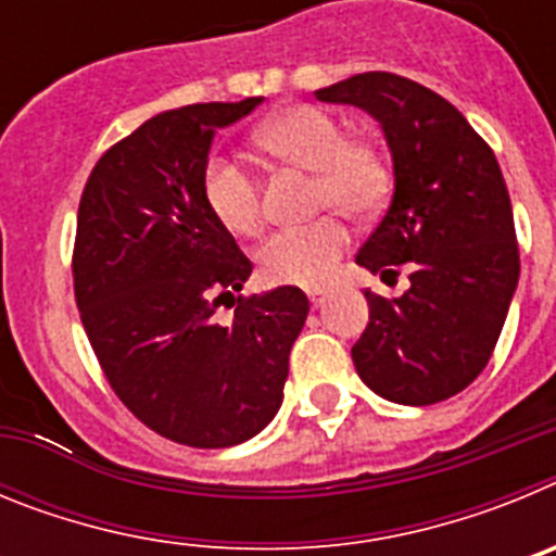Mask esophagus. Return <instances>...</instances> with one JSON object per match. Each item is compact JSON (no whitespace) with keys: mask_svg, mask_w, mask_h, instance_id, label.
<instances>
[{"mask_svg":"<svg viewBox=\"0 0 556 556\" xmlns=\"http://www.w3.org/2000/svg\"><path fill=\"white\" fill-rule=\"evenodd\" d=\"M308 301H312L314 308H320L328 301V292L326 289H314V292H308Z\"/></svg>","mask_w":556,"mask_h":556,"instance_id":"esophagus-1","label":"esophagus"}]
</instances>
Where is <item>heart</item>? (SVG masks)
Returning <instances> with one entry per match:
<instances>
[{
	"label": "heart",
	"instance_id": "heart-1",
	"mask_svg": "<svg viewBox=\"0 0 556 556\" xmlns=\"http://www.w3.org/2000/svg\"><path fill=\"white\" fill-rule=\"evenodd\" d=\"M255 141L275 159L317 172L314 198L320 208H339L353 219H367L384 208L392 172L384 152L370 139L348 136L345 125L320 105H292L255 127ZM203 200L223 228L255 236L264 225L258 178L250 164L230 152L211 155L203 169ZM351 233L333 214L308 225L273 233L258 250V269L275 287H323L331 278Z\"/></svg>",
	"mask_w": 556,
	"mask_h": 556
}]
</instances>
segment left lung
Returning <instances> with one entry per match:
<instances>
[{
	"label": "left lung",
	"mask_w": 556,
	"mask_h": 556,
	"mask_svg": "<svg viewBox=\"0 0 556 556\" xmlns=\"http://www.w3.org/2000/svg\"><path fill=\"white\" fill-rule=\"evenodd\" d=\"M367 111L392 152L390 208L356 264L409 269L395 301L365 292L370 323L353 345L358 378L392 404L429 406L484 370L520 275L513 203L493 150L431 88L365 72L314 91Z\"/></svg>",
	"instance_id": "obj_1"
}]
</instances>
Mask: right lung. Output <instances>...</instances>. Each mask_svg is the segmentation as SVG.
<instances>
[{"mask_svg": "<svg viewBox=\"0 0 556 556\" xmlns=\"http://www.w3.org/2000/svg\"><path fill=\"white\" fill-rule=\"evenodd\" d=\"M262 105L164 111L97 161L77 211L75 301L108 384L147 429L191 448H228L278 415L306 294L244 298L253 273L203 200L217 127ZM236 305L219 327L213 312Z\"/></svg>", "mask_w": 556, "mask_h": 556, "instance_id": "1", "label": "right lung"}]
</instances>
